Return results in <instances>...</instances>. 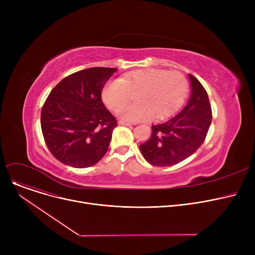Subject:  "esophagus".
Listing matches in <instances>:
<instances>
[{
    "label": "esophagus",
    "mask_w": 255,
    "mask_h": 255,
    "mask_svg": "<svg viewBox=\"0 0 255 255\" xmlns=\"http://www.w3.org/2000/svg\"><path fill=\"white\" fill-rule=\"evenodd\" d=\"M119 125H124V126H130L131 123L127 122V121H119Z\"/></svg>",
    "instance_id": "esophagus-1"
}]
</instances>
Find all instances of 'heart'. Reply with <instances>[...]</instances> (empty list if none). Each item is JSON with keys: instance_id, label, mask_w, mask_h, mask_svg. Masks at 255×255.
<instances>
[{"instance_id": "b5f03b06", "label": "heart", "mask_w": 255, "mask_h": 255, "mask_svg": "<svg viewBox=\"0 0 255 255\" xmlns=\"http://www.w3.org/2000/svg\"><path fill=\"white\" fill-rule=\"evenodd\" d=\"M189 83L178 70L150 69L127 74L107 84L102 99L113 112H120L138 95L139 103L126 108L120 117L128 121H140L154 116L162 119L175 113L188 93Z\"/></svg>"}]
</instances>
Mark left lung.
<instances>
[{"mask_svg":"<svg viewBox=\"0 0 255 255\" xmlns=\"http://www.w3.org/2000/svg\"><path fill=\"white\" fill-rule=\"evenodd\" d=\"M191 96L177 116L152 126L150 139L139 145L144 159L154 166L180 163L197 151L206 139L212 122L208 93L199 80L189 74Z\"/></svg>","mask_w":255,"mask_h":255,"instance_id":"8db88e82","label":"left lung"}]
</instances>
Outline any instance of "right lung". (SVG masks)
Instances as JSON below:
<instances>
[{
	"label": "right lung",
	"mask_w": 255,
	"mask_h": 255,
	"mask_svg": "<svg viewBox=\"0 0 255 255\" xmlns=\"http://www.w3.org/2000/svg\"><path fill=\"white\" fill-rule=\"evenodd\" d=\"M116 70H80L50 91L40 122L48 150L63 164L90 167L107 152L118 122L103 104L101 91Z\"/></svg>",
	"instance_id": "add662e5"
}]
</instances>
